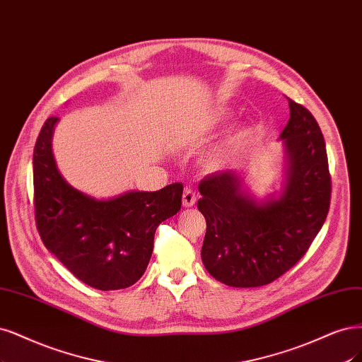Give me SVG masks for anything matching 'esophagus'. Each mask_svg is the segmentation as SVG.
I'll return each instance as SVG.
<instances>
[{
    "mask_svg": "<svg viewBox=\"0 0 362 362\" xmlns=\"http://www.w3.org/2000/svg\"><path fill=\"white\" fill-rule=\"evenodd\" d=\"M196 202V192L192 190L190 187H185L184 193H182V206L185 208H192Z\"/></svg>",
    "mask_w": 362,
    "mask_h": 362,
    "instance_id": "1",
    "label": "esophagus"
}]
</instances>
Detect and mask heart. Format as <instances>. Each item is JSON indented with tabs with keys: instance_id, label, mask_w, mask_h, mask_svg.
<instances>
[{
	"instance_id": "b5f03b06",
	"label": "heart",
	"mask_w": 362,
	"mask_h": 362,
	"mask_svg": "<svg viewBox=\"0 0 362 362\" xmlns=\"http://www.w3.org/2000/svg\"><path fill=\"white\" fill-rule=\"evenodd\" d=\"M232 117V112L228 107H217L206 119V129H216L226 124L228 119ZM241 142L240 134H233L224 142H221L213 151H209L204 158V166L208 170H217L223 166H226L232 157L235 156L236 149H238Z\"/></svg>"
}]
</instances>
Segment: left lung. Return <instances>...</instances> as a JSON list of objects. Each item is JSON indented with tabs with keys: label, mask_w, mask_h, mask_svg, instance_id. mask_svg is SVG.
I'll return each mask as SVG.
<instances>
[{
	"label": "left lung",
	"mask_w": 362,
	"mask_h": 362,
	"mask_svg": "<svg viewBox=\"0 0 362 362\" xmlns=\"http://www.w3.org/2000/svg\"><path fill=\"white\" fill-rule=\"evenodd\" d=\"M291 118L280 134L284 170L280 192L256 197L244 173L223 170L199 184L197 208L206 220L202 262L232 288H257L289 271L327 220L331 177L325 141L310 112L289 98Z\"/></svg>",
	"instance_id": "8db88e82"
}]
</instances>
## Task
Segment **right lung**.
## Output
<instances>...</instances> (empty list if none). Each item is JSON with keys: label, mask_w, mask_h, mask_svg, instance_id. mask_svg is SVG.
<instances>
[{"label": "right lung", "mask_w": 362, "mask_h": 362, "mask_svg": "<svg viewBox=\"0 0 362 362\" xmlns=\"http://www.w3.org/2000/svg\"><path fill=\"white\" fill-rule=\"evenodd\" d=\"M58 118H47L33 156L34 209L40 238L74 277L98 291L138 281L149 264L154 233L181 209L182 184L157 192L129 190L95 199L71 187L52 153Z\"/></svg>", "instance_id": "obj_1"}]
</instances>
